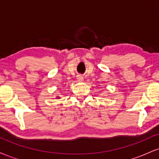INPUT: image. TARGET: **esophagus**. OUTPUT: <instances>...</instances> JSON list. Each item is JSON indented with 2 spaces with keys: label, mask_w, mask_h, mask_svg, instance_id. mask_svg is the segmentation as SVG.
Masks as SVG:
<instances>
[{
  "label": "esophagus",
  "mask_w": 159,
  "mask_h": 159,
  "mask_svg": "<svg viewBox=\"0 0 159 159\" xmlns=\"http://www.w3.org/2000/svg\"><path fill=\"white\" fill-rule=\"evenodd\" d=\"M77 80L78 81H83L84 78H83V77H82V75H78L77 76Z\"/></svg>",
  "instance_id": "esophagus-1"
}]
</instances>
